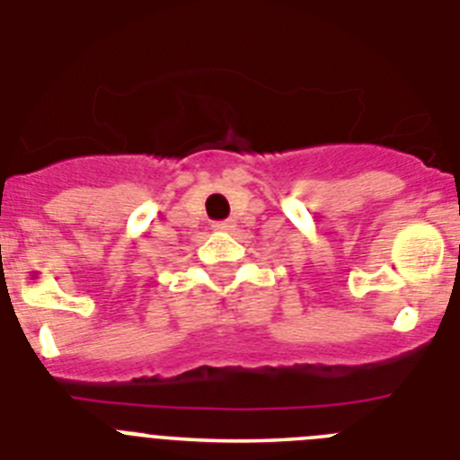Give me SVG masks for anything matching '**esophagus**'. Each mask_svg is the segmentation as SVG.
Wrapping results in <instances>:
<instances>
[{
	"instance_id": "obj_1",
	"label": "esophagus",
	"mask_w": 460,
	"mask_h": 460,
	"mask_svg": "<svg viewBox=\"0 0 460 460\" xmlns=\"http://www.w3.org/2000/svg\"><path fill=\"white\" fill-rule=\"evenodd\" d=\"M234 227L233 221H217L214 223V230H218V233H230Z\"/></svg>"
}]
</instances>
